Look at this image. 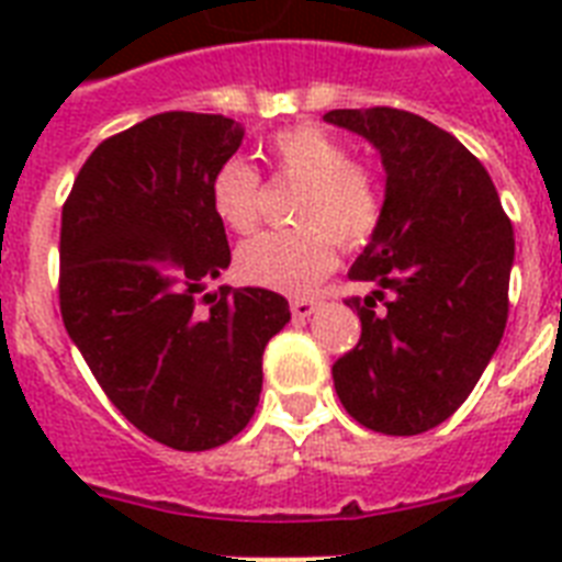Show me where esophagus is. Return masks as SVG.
I'll use <instances>...</instances> for the list:
<instances>
[{
	"instance_id": "obj_1",
	"label": "esophagus",
	"mask_w": 562,
	"mask_h": 562,
	"mask_svg": "<svg viewBox=\"0 0 562 562\" xmlns=\"http://www.w3.org/2000/svg\"><path fill=\"white\" fill-rule=\"evenodd\" d=\"M317 312L315 300H291V315L294 321H308Z\"/></svg>"
}]
</instances>
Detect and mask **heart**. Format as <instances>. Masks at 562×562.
Returning <instances> with one entry per match:
<instances>
[{
    "label": "heart",
    "mask_w": 562,
    "mask_h": 562,
    "mask_svg": "<svg viewBox=\"0 0 562 562\" xmlns=\"http://www.w3.org/2000/svg\"><path fill=\"white\" fill-rule=\"evenodd\" d=\"M282 175L303 180L300 229L262 233L238 247V277L280 294H308L333 271L335 241L359 247L379 224V192L368 171L352 166L333 136L315 127L285 131L271 143ZM212 201L227 227L247 233L259 221V178L241 160L224 162L212 180Z\"/></svg>",
    "instance_id": "heart-1"
}]
</instances>
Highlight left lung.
Wrapping results in <instances>:
<instances>
[{
  "label": "left lung",
  "instance_id": "1",
  "mask_svg": "<svg viewBox=\"0 0 562 562\" xmlns=\"http://www.w3.org/2000/svg\"><path fill=\"white\" fill-rule=\"evenodd\" d=\"M382 157L384 201L350 277L373 282L361 338L333 364L338 400L382 435L440 426L470 396L507 324L514 227L487 169L408 110H329ZM385 312H374V300Z\"/></svg>",
  "mask_w": 562,
  "mask_h": 562
}]
</instances>
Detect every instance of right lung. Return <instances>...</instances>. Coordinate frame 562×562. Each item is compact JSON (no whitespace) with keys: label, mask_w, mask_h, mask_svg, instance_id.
I'll return each mask as SVG.
<instances>
[{"label":"right lung","mask_w":562,"mask_h":562,"mask_svg":"<svg viewBox=\"0 0 562 562\" xmlns=\"http://www.w3.org/2000/svg\"><path fill=\"white\" fill-rule=\"evenodd\" d=\"M241 136L227 116L157 113L90 154L60 218L66 333L110 402L180 452L250 423L265 344L291 321L277 291H210L229 265L212 180Z\"/></svg>","instance_id":"1"}]
</instances>
